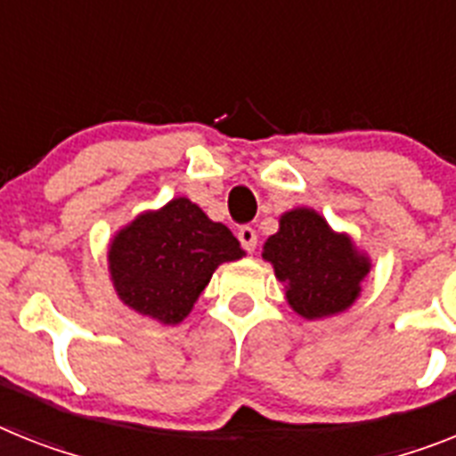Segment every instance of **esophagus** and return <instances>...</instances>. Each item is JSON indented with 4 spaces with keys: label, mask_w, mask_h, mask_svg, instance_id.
Segmentation results:
<instances>
[{
    "label": "esophagus",
    "mask_w": 456,
    "mask_h": 456,
    "mask_svg": "<svg viewBox=\"0 0 456 456\" xmlns=\"http://www.w3.org/2000/svg\"><path fill=\"white\" fill-rule=\"evenodd\" d=\"M239 240H240V246H243V250L252 252L255 248H257V232H255L252 227H240Z\"/></svg>",
    "instance_id": "obj_1"
}]
</instances>
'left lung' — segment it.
<instances>
[{
	"mask_svg": "<svg viewBox=\"0 0 456 456\" xmlns=\"http://www.w3.org/2000/svg\"><path fill=\"white\" fill-rule=\"evenodd\" d=\"M262 257L285 285V299L304 320H322L347 311L362 294L370 257L346 232H334L317 210L292 208L266 239Z\"/></svg>",
	"mask_w": 456,
	"mask_h": 456,
	"instance_id": "obj_1",
	"label": "left lung"
}]
</instances>
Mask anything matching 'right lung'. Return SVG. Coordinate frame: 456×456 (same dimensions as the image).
<instances>
[{"label": "right lung", "instance_id": "right-lung-1", "mask_svg": "<svg viewBox=\"0 0 456 456\" xmlns=\"http://www.w3.org/2000/svg\"><path fill=\"white\" fill-rule=\"evenodd\" d=\"M246 255L222 222L187 197L143 210L109 243V273L118 299L162 324L183 322L216 269Z\"/></svg>", "mask_w": 456, "mask_h": 456}]
</instances>
